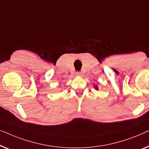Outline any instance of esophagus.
Segmentation results:
<instances>
[{
  "instance_id": "obj_1",
  "label": "esophagus",
  "mask_w": 149,
  "mask_h": 149,
  "mask_svg": "<svg viewBox=\"0 0 149 149\" xmlns=\"http://www.w3.org/2000/svg\"><path fill=\"white\" fill-rule=\"evenodd\" d=\"M76 74H77V75H79V76H81V75H82V73H81V72H77L76 73Z\"/></svg>"
}]
</instances>
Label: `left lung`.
Returning a JSON list of instances; mask_svg holds the SVG:
<instances>
[{"mask_svg":"<svg viewBox=\"0 0 149 149\" xmlns=\"http://www.w3.org/2000/svg\"><path fill=\"white\" fill-rule=\"evenodd\" d=\"M95 88L96 90H97V91L98 90V88L97 86H95Z\"/></svg>","mask_w":149,"mask_h":149,"instance_id":"8db88e82","label":"left lung"}]
</instances>
